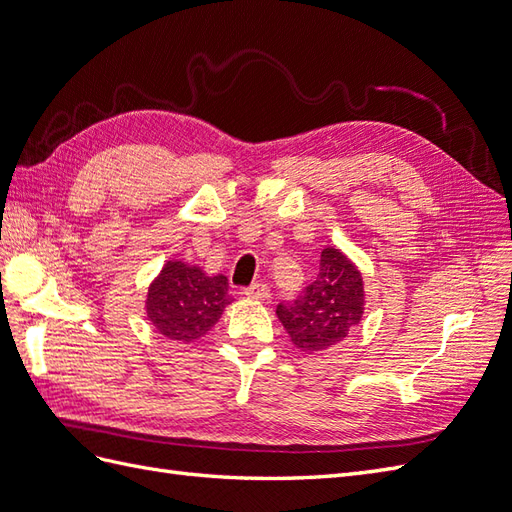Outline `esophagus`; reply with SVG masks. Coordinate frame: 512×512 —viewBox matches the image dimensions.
Instances as JSON below:
<instances>
[{
	"label": "esophagus",
	"instance_id": "34e87169",
	"mask_svg": "<svg viewBox=\"0 0 512 512\" xmlns=\"http://www.w3.org/2000/svg\"><path fill=\"white\" fill-rule=\"evenodd\" d=\"M243 294L247 299H254V301H265L269 297V286L267 284H252L250 288H245Z\"/></svg>",
	"mask_w": 512,
	"mask_h": 512
}]
</instances>
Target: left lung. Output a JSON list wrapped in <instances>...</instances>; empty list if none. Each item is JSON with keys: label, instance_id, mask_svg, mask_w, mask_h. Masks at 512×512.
Masks as SVG:
<instances>
[{"label": "left lung", "instance_id": "8db88e82", "mask_svg": "<svg viewBox=\"0 0 512 512\" xmlns=\"http://www.w3.org/2000/svg\"><path fill=\"white\" fill-rule=\"evenodd\" d=\"M275 314L299 350L314 354L333 348L363 320V275L342 250L324 247L316 280L297 301L277 305Z\"/></svg>", "mask_w": 512, "mask_h": 512}]
</instances>
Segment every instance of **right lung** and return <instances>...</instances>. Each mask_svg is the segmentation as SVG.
<instances>
[{
  "label": "right lung",
  "mask_w": 512,
  "mask_h": 512,
  "mask_svg": "<svg viewBox=\"0 0 512 512\" xmlns=\"http://www.w3.org/2000/svg\"><path fill=\"white\" fill-rule=\"evenodd\" d=\"M230 303L226 275H209L183 260H168L149 284L145 312L151 327L166 339L190 344L213 329Z\"/></svg>",
  "instance_id": "1"
}]
</instances>
